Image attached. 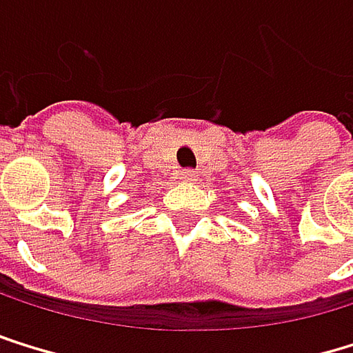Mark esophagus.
<instances>
[{"label": "esophagus", "instance_id": "esophagus-1", "mask_svg": "<svg viewBox=\"0 0 353 353\" xmlns=\"http://www.w3.org/2000/svg\"><path fill=\"white\" fill-rule=\"evenodd\" d=\"M192 178H194V171L192 169H182L180 171V180L182 182H192Z\"/></svg>", "mask_w": 353, "mask_h": 353}]
</instances>
